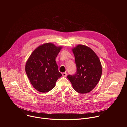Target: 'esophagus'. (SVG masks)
I'll return each instance as SVG.
<instances>
[{
	"instance_id": "34e87169",
	"label": "esophagus",
	"mask_w": 127,
	"mask_h": 127,
	"mask_svg": "<svg viewBox=\"0 0 127 127\" xmlns=\"http://www.w3.org/2000/svg\"><path fill=\"white\" fill-rule=\"evenodd\" d=\"M66 75H67V73L66 72L63 73H62V76H63V77H65L66 76Z\"/></svg>"
}]
</instances>
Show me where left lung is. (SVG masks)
<instances>
[{
  "label": "left lung",
  "instance_id": "left-lung-1",
  "mask_svg": "<svg viewBox=\"0 0 127 127\" xmlns=\"http://www.w3.org/2000/svg\"><path fill=\"white\" fill-rule=\"evenodd\" d=\"M72 51L77 71L74 75H68L67 78L77 92L81 94L89 93L96 86L101 78V62L96 53L87 46L78 44Z\"/></svg>",
  "mask_w": 127,
  "mask_h": 127
}]
</instances>
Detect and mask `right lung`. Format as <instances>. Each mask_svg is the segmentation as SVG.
Masks as SVG:
<instances>
[{
	"instance_id": "obj_1",
	"label": "right lung",
	"mask_w": 127,
	"mask_h": 127,
	"mask_svg": "<svg viewBox=\"0 0 127 127\" xmlns=\"http://www.w3.org/2000/svg\"><path fill=\"white\" fill-rule=\"evenodd\" d=\"M61 49V46L45 43L35 49L27 60L25 71L36 91L42 93L51 91L54 88L57 80L62 76L56 62Z\"/></svg>"
}]
</instances>
